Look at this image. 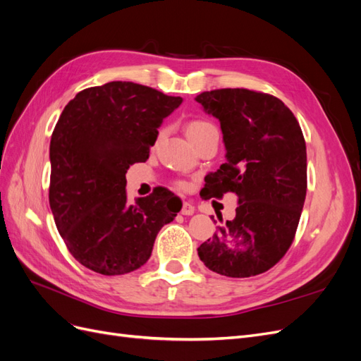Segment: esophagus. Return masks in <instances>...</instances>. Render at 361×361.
<instances>
[{
  "label": "esophagus",
  "mask_w": 361,
  "mask_h": 361,
  "mask_svg": "<svg viewBox=\"0 0 361 361\" xmlns=\"http://www.w3.org/2000/svg\"><path fill=\"white\" fill-rule=\"evenodd\" d=\"M183 215H192L194 212H195V207L191 204V203H188V202H183V204H182V211H180Z\"/></svg>",
  "instance_id": "obj_1"
}]
</instances>
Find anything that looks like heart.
Instances as JSON below:
<instances>
[{
    "label": "heart",
    "instance_id": "heart-1",
    "mask_svg": "<svg viewBox=\"0 0 361 361\" xmlns=\"http://www.w3.org/2000/svg\"><path fill=\"white\" fill-rule=\"evenodd\" d=\"M185 130H187V135L191 140V143L194 145L195 141H199L206 134L215 133L216 128L214 126V123L207 122V120H204V118H192L187 123V128H185ZM179 187L185 188V183L179 182Z\"/></svg>",
    "mask_w": 361,
    "mask_h": 361
}]
</instances>
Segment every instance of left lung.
<instances>
[{"instance_id":"8db88e82","label":"left lung","mask_w":361,"mask_h":361,"mask_svg":"<svg viewBox=\"0 0 361 361\" xmlns=\"http://www.w3.org/2000/svg\"><path fill=\"white\" fill-rule=\"evenodd\" d=\"M220 120L226 162L204 178L200 195L239 199L233 220L218 226L199 248L211 271L253 277L286 255L307 191V154L298 120L277 97L247 89H220L195 97Z\"/></svg>"}]
</instances>
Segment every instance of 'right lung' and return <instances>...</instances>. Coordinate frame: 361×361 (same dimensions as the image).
Returning a JSON list of instances; mask_svg holds the SVG:
<instances>
[{
	"mask_svg": "<svg viewBox=\"0 0 361 361\" xmlns=\"http://www.w3.org/2000/svg\"><path fill=\"white\" fill-rule=\"evenodd\" d=\"M182 104L152 87L111 81L64 106L49 145V206L59 233L81 265L128 274L149 260L161 227L182 204L170 191L128 202L125 174L149 158L158 128Z\"/></svg>",
	"mask_w": 361,
	"mask_h": 361,
	"instance_id": "right-lung-1",
	"label": "right lung"
}]
</instances>
